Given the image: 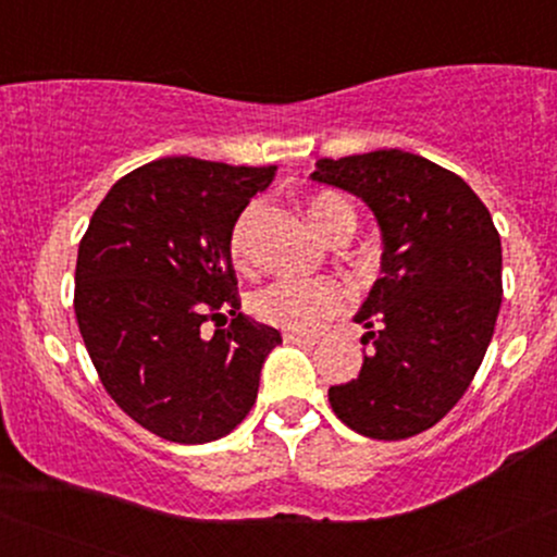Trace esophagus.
Listing matches in <instances>:
<instances>
[{
  "label": "esophagus",
  "instance_id": "34e87169",
  "mask_svg": "<svg viewBox=\"0 0 557 557\" xmlns=\"http://www.w3.org/2000/svg\"><path fill=\"white\" fill-rule=\"evenodd\" d=\"M283 341L293 343V345H317L319 343L314 335H300V332H285Z\"/></svg>",
  "mask_w": 557,
  "mask_h": 557
}]
</instances>
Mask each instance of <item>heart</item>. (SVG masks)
I'll use <instances>...</instances> for the list:
<instances>
[{
	"instance_id": "heart-1",
	"label": "heart",
	"mask_w": 557,
	"mask_h": 557,
	"mask_svg": "<svg viewBox=\"0 0 557 557\" xmlns=\"http://www.w3.org/2000/svg\"><path fill=\"white\" fill-rule=\"evenodd\" d=\"M306 214H309L311 225L322 238H332L337 230L354 227V209L337 194H317L306 203ZM257 220V203L243 209L238 222L230 233V253L235 261H246L251 253V227ZM348 293L345 287L332 277L317 280H298L283 277L274 280L253 296L251 306L253 314L261 322L272 324V327H283L290 332H314L324 319L343 309Z\"/></svg>"
}]
</instances>
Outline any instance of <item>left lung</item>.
Here are the masks:
<instances>
[{"mask_svg":"<svg viewBox=\"0 0 557 557\" xmlns=\"http://www.w3.org/2000/svg\"><path fill=\"white\" fill-rule=\"evenodd\" d=\"M311 181L361 198L380 225L382 277L354 322L361 372L330 387L335 417L372 440L430 430L461 400L495 332L503 248L456 172L400 149L319 159Z\"/></svg>","mask_w":557,"mask_h":557,"instance_id":"obj_1","label":"left lung"}]
</instances>
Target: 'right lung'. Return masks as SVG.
Returning <instances> with one entry per match:
<instances>
[{
  "label": "right lung",
  "mask_w": 557,
  "mask_h": 557,
  "mask_svg": "<svg viewBox=\"0 0 557 557\" xmlns=\"http://www.w3.org/2000/svg\"><path fill=\"white\" fill-rule=\"evenodd\" d=\"M274 172L157 159L112 185L78 246L75 319L101 385L170 443L233 432L257 403L267 356L283 343L238 311L230 259L233 225ZM209 318L218 322L212 338L202 332Z\"/></svg>",
  "instance_id": "obj_1"
}]
</instances>
